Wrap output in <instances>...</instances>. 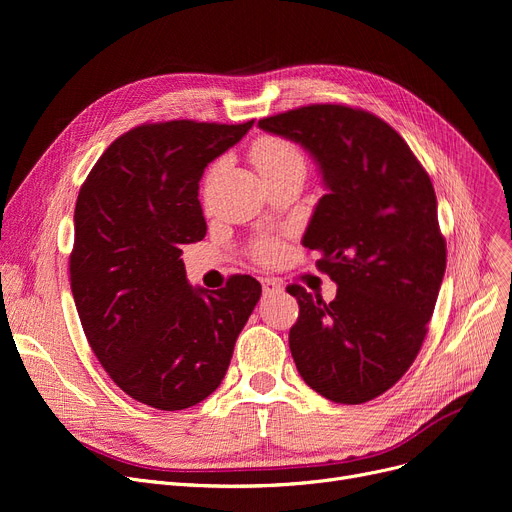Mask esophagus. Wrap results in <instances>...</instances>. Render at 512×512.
<instances>
[{"label":"esophagus","instance_id":"esophagus-1","mask_svg":"<svg viewBox=\"0 0 512 512\" xmlns=\"http://www.w3.org/2000/svg\"><path fill=\"white\" fill-rule=\"evenodd\" d=\"M261 286L265 294H278L282 292V286L274 278H261Z\"/></svg>","mask_w":512,"mask_h":512}]
</instances>
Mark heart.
<instances>
[{
	"label": "heart",
	"instance_id": "obj_1",
	"mask_svg": "<svg viewBox=\"0 0 512 512\" xmlns=\"http://www.w3.org/2000/svg\"><path fill=\"white\" fill-rule=\"evenodd\" d=\"M251 159L263 180L288 172H305L303 149L286 137H278V134L259 137L251 145ZM253 255L261 263H272L280 255V242L274 238L259 240L253 249Z\"/></svg>",
	"mask_w": 512,
	"mask_h": 512
}]
</instances>
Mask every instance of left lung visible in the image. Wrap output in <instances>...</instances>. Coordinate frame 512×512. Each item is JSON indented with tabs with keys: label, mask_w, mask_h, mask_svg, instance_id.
Segmentation results:
<instances>
[{
	"label": "left lung",
	"mask_w": 512,
	"mask_h": 512,
	"mask_svg": "<svg viewBox=\"0 0 512 512\" xmlns=\"http://www.w3.org/2000/svg\"><path fill=\"white\" fill-rule=\"evenodd\" d=\"M301 143L324 174L303 245L336 284L326 303L299 284L288 344L321 396L361 405L390 390L421 351L446 270L434 184L382 118L342 103H311L259 120Z\"/></svg>",
	"instance_id": "8db88e82"
}]
</instances>
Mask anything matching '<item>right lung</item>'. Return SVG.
<instances>
[{"mask_svg":"<svg viewBox=\"0 0 512 512\" xmlns=\"http://www.w3.org/2000/svg\"><path fill=\"white\" fill-rule=\"evenodd\" d=\"M253 120L145 122L103 151L74 209L70 288L91 351L130 398L182 411L224 380L261 297L251 276L186 282L180 245L203 240L199 180Z\"/></svg>","mask_w":512,"mask_h":512,"instance_id":"obj_1","label":"right lung"}]
</instances>
